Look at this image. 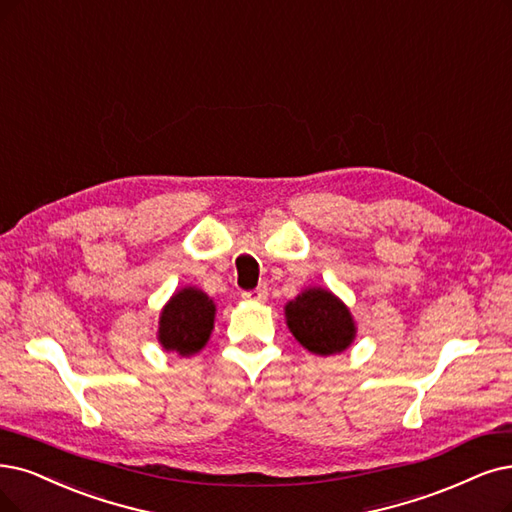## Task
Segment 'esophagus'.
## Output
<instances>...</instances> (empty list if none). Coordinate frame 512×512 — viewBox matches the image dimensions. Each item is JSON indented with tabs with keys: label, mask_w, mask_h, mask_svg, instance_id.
Returning <instances> with one entry per match:
<instances>
[{
	"label": "esophagus",
	"mask_w": 512,
	"mask_h": 512,
	"mask_svg": "<svg viewBox=\"0 0 512 512\" xmlns=\"http://www.w3.org/2000/svg\"><path fill=\"white\" fill-rule=\"evenodd\" d=\"M244 301H266L268 299V289L266 287H257L253 291H242Z\"/></svg>",
	"instance_id": "obj_1"
}]
</instances>
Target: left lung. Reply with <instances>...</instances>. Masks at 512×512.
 <instances>
[{
  "mask_svg": "<svg viewBox=\"0 0 512 512\" xmlns=\"http://www.w3.org/2000/svg\"><path fill=\"white\" fill-rule=\"evenodd\" d=\"M287 323L297 342L318 356L342 352L354 339L348 308L325 289H308L289 301Z\"/></svg>",
  "mask_w": 512,
  "mask_h": 512,
  "instance_id": "left-lung-1",
  "label": "left lung"
}]
</instances>
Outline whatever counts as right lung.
Returning <instances> with one entry per match:
<instances>
[{"mask_svg": "<svg viewBox=\"0 0 512 512\" xmlns=\"http://www.w3.org/2000/svg\"><path fill=\"white\" fill-rule=\"evenodd\" d=\"M215 304L198 289H183L160 316V344L164 350L177 352L181 356H189L198 352L213 329Z\"/></svg>", "mask_w": 512, "mask_h": 512, "instance_id": "obj_1", "label": "right lung"}]
</instances>
